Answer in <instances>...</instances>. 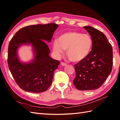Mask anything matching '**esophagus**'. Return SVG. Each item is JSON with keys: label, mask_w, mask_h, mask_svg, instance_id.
I'll use <instances>...</instances> for the list:
<instances>
[{"label": "esophagus", "mask_w": 120, "mask_h": 120, "mask_svg": "<svg viewBox=\"0 0 120 120\" xmlns=\"http://www.w3.org/2000/svg\"><path fill=\"white\" fill-rule=\"evenodd\" d=\"M61 65L63 66V67H65V66H66L67 64V63H64V62H61Z\"/></svg>", "instance_id": "esophagus-1"}]
</instances>
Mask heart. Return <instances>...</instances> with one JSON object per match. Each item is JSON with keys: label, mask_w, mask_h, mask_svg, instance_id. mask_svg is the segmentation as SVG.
<instances>
[{"label": "heart", "mask_w": 120, "mask_h": 120, "mask_svg": "<svg viewBox=\"0 0 120 120\" xmlns=\"http://www.w3.org/2000/svg\"><path fill=\"white\" fill-rule=\"evenodd\" d=\"M93 46L92 39L90 35L72 31L65 32L54 41L52 50L59 57L67 50V55L71 61L80 62L85 59L90 53Z\"/></svg>", "instance_id": "1"}]
</instances>
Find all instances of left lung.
<instances>
[{"label":"left lung","mask_w":120,"mask_h":120,"mask_svg":"<svg viewBox=\"0 0 120 120\" xmlns=\"http://www.w3.org/2000/svg\"><path fill=\"white\" fill-rule=\"evenodd\" d=\"M83 28L91 35L93 46L87 57L74 65L73 83L78 90H92L101 86L111 72L112 47L102 32L90 26Z\"/></svg>","instance_id":"1"}]
</instances>
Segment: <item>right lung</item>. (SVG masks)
Segmentation results:
<instances>
[{
	"mask_svg": "<svg viewBox=\"0 0 120 120\" xmlns=\"http://www.w3.org/2000/svg\"><path fill=\"white\" fill-rule=\"evenodd\" d=\"M58 27L55 23L26 26L19 30L10 41L8 64L15 82L22 90L40 93L52 85L53 73L60 61L49 56L50 51L45 42H51ZM28 44L32 45L35 58L31 63H22L18 57L17 49Z\"/></svg>",
	"mask_w": 120,
	"mask_h": 120,
	"instance_id": "right-lung-1",
	"label": "right lung"
}]
</instances>
